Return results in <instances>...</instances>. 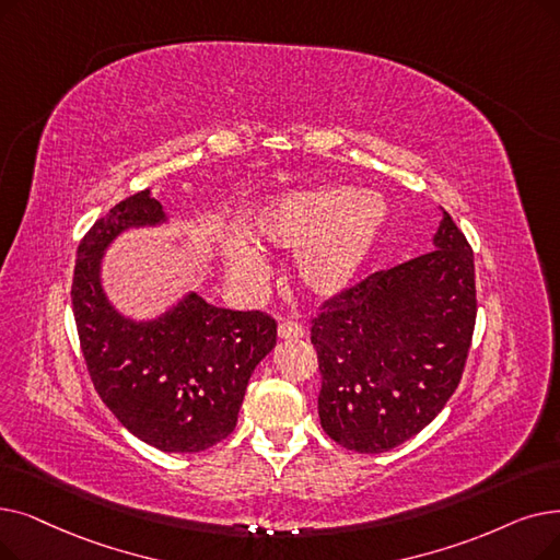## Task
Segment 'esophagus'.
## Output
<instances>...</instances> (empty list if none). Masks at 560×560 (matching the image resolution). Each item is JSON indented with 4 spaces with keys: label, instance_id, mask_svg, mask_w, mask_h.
<instances>
[{
    "label": "esophagus",
    "instance_id": "esophagus-1",
    "mask_svg": "<svg viewBox=\"0 0 560 560\" xmlns=\"http://www.w3.org/2000/svg\"><path fill=\"white\" fill-rule=\"evenodd\" d=\"M279 338H285V340H300V338H304L306 336V329L300 325V323H293V320H288V323H281L279 325Z\"/></svg>",
    "mask_w": 560,
    "mask_h": 560
}]
</instances>
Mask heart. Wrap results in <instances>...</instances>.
<instances>
[{
	"label": "heart",
	"instance_id": "1",
	"mask_svg": "<svg viewBox=\"0 0 560 560\" xmlns=\"http://www.w3.org/2000/svg\"><path fill=\"white\" fill-rule=\"evenodd\" d=\"M386 222L380 194L348 187L288 191L265 201L254 214V233L275 247L301 249L298 275L308 293L329 298L348 288L371 256ZM260 270L252 249L231 256L229 272L247 281Z\"/></svg>",
	"mask_w": 560,
	"mask_h": 560
}]
</instances>
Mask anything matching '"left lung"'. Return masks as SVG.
Masks as SVG:
<instances>
[{
	"instance_id": "1",
	"label": "left lung",
	"mask_w": 560,
	"mask_h": 560,
	"mask_svg": "<svg viewBox=\"0 0 560 560\" xmlns=\"http://www.w3.org/2000/svg\"><path fill=\"white\" fill-rule=\"evenodd\" d=\"M432 247L343 290L313 320L320 423L348 451L384 453L419 434L465 371L476 325L474 252L448 212Z\"/></svg>"
}]
</instances>
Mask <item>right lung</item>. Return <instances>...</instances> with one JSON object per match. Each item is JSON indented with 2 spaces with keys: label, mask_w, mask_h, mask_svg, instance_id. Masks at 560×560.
Masks as SVG:
<instances>
[{
  "label": "right lung",
  "mask_w": 560,
  "mask_h": 560,
  "mask_svg": "<svg viewBox=\"0 0 560 560\" xmlns=\"http://www.w3.org/2000/svg\"><path fill=\"white\" fill-rule=\"evenodd\" d=\"M162 222L151 189L116 203L80 242L70 300L91 382L112 415L164 453H199L235 430L249 377L277 346V323L197 293L155 320L118 313L103 290V254L124 231Z\"/></svg>",
  "instance_id": "add662e5"
}]
</instances>
